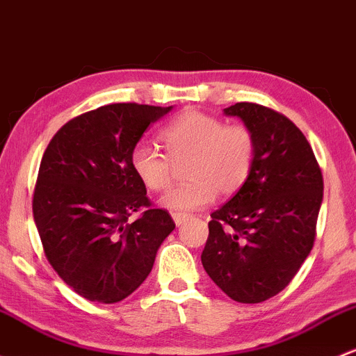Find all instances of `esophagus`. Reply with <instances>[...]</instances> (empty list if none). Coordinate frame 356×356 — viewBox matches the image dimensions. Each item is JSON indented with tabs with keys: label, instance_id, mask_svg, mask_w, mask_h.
<instances>
[{
	"label": "esophagus",
	"instance_id": "esophagus-1",
	"mask_svg": "<svg viewBox=\"0 0 356 356\" xmlns=\"http://www.w3.org/2000/svg\"><path fill=\"white\" fill-rule=\"evenodd\" d=\"M172 218H174L175 225L181 227L182 223H184L186 220H188V215H186V213H174V215H172Z\"/></svg>",
	"mask_w": 356,
	"mask_h": 356
}]
</instances>
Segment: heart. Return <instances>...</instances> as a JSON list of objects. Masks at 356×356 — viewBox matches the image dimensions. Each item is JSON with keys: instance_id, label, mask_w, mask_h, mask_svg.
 Wrapping results in <instances>:
<instances>
[{"instance_id": "obj_1", "label": "heart", "mask_w": 356, "mask_h": 356, "mask_svg": "<svg viewBox=\"0 0 356 356\" xmlns=\"http://www.w3.org/2000/svg\"><path fill=\"white\" fill-rule=\"evenodd\" d=\"M159 138L174 163L189 159L186 167L189 181L160 200L170 211L207 207L216 193L232 196L245 184L256 162L257 143L252 129L242 122L225 124L223 119L207 112H184L160 131ZM170 161L148 145H136L129 156L138 181L155 193L172 184L174 167Z\"/></svg>"}]
</instances>
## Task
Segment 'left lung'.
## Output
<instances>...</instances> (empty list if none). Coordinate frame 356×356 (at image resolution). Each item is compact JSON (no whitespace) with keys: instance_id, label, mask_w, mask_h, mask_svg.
<instances>
[{"instance_id":"8db88e82","label":"left lung","mask_w":356,"mask_h":356,"mask_svg":"<svg viewBox=\"0 0 356 356\" xmlns=\"http://www.w3.org/2000/svg\"><path fill=\"white\" fill-rule=\"evenodd\" d=\"M256 136L249 179L211 213L201 263L235 302L259 304L297 275L316 241L323 172L300 129L280 112L238 102L225 109Z\"/></svg>"}]
</instances>
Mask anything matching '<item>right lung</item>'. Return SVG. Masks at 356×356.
Returning a JSON list of instances; mask_svg holds the SVG:
<instances>
[{"label":"right lung","mask_w":356,"mask_h":356,"mask_svg":"<svg viewBox=\"0 0 356 356\" xmlns=\"http://www.w3.org/2000/svg\"><path fill=\"white\" fill-rule=\"evenodd\" d=\"M170 109L102 106L66 122L44 152L33 220L51 266L90 302L115 304L133 293L175 228L167 209L152 207L129 163L148 126Z\"/></svg>","instance_id":"add662e5"}]
</instances>
